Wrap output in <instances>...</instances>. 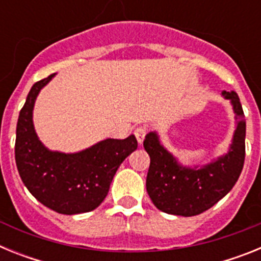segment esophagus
<instances>
[{
	"mask_svg": "<svg viewBox=\"0 0 261 261\" xmlns=\"http://www.w3.org/2000/svg\"><path fill=\"white\" fill-rule=\"evenodd\" d=\"M146 133H147L146 126H137V128H136L135 136H136V138H137V141L140 145L144 142V138H145V136H146Z\"/></svg>",
	"mask_w": 261,
	"mask_h": 261,
	"instance_id": "34e87169",
	"label": "esophagus"
}]
</instances>
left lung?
<instances>
[{
    "instance_id": "8db88e82",
    "label": "left lung",
    "mask_w": 261,
    "mask_h": 261,
    "mask_svg": "<svg viewBox=\"0 0 261 261\" xmlns=\"http://www.w3.org/2000/svg\"><path fill=\"white\" fill-rule=\"evenodd\" d=\"M222 95L231 102L237 129L227 154L213 162L202 167H186L161 145L156 132L145 137L144 147L150 156L146 191L159 211L175 216H197L225 197L238 180L246 155V121L238 94L222 91Z\"/></svg>"
}]
</instances>
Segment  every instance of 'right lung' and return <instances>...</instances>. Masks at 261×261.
Instances as JSON below:
<instances>
[{"mask_svg": "<svg viewBox=\"0 0 261 261\" xmlns=\"http://www.w3.org/2000/svg\"><path fill=\"white\" fill-rule=\"evenodd\" d=\"M55 74L36 82L19 112L15 162L23 184L38 201L61 214L91 212L106 199L119 166L137 149L133 135L107 138L80 153L52 151L41 144L32 123L36 96Z\"/></svg>", "mask_w": 261, "mask_h": 261, "instance_id": "1", "label": "right lung"}]
</instances>
